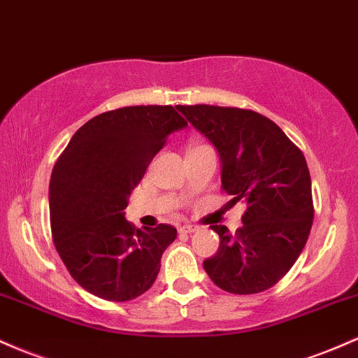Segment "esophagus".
Segmentation results:
<instances>
[{"mask_svg":"<svg viewBox=\"0 0 358 358\" xmlns=\"http://www.w3.org/2000/svg\"><path fill=\"white\" fill-rule=\"evenodd\" d=\"M180 233H194L198 231V227L196 224H184V227L179 228Z\"/></svg>","mask_w":358,"mask_h":358,"instance_id":"obj_1","label":"esophagus"}]
</instances>
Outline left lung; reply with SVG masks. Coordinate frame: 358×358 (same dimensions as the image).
Instances as JSON below:
<instances>
[{
  "mask_svg": "<svg viewBox=\"0 0 358 358\" xmlns=\"http://www.w3.org/2000/svg\"><path fill=\"white\" fill-rule=\"evenodd\" d=\"M222 159V187L247 206L228 233L213 224L220 248L203 262L210 279L231 294H255L287 274L311 231V178L303 152L267 116L240 108L178 106Z\"/></svg>",
  "mask_w": 358,
  "mask_h": 358,
  "instance_id": "obj_1",
  "label": "left lung"
}]
</instances>
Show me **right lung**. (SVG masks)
Masks as SVG:
<instances>
[{
  "instance_id": "add662e5",
  "label": "right lung",
  "mask_w": 358,
  "mask_h": 358,
  "mask_svg": "<svg viewBox=\"0 0 358 358\" xmlns=\"http://www.w3.org/2000/svg\"><path fill=\"white\" fill-rule=\"evenodd\" d=\"M184 127L172 106L118 108L84 123L55 162L49 186L54 245L72 279L91 294L123 303L157 279L178 230H135L125 208L167 136Z\"/></svg>"
}]
</instances>
